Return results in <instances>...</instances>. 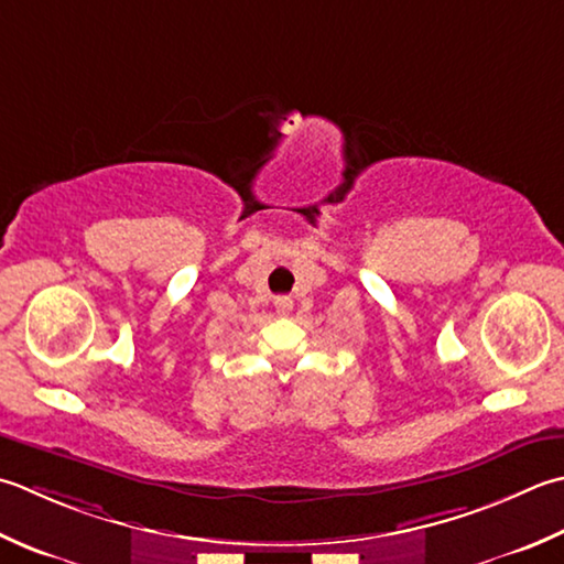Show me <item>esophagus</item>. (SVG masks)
<instances>
[{"label": "esophagus", "mask_w": 564, "mask_h": 564, "mask_svg": "<svg viewBox=\"0 0 564 564\" xmlns=\"http://www.w3.org/2000/svg\"><path fill=\"white\" fill-rule=\"evenodd\" d=\"M293 311V301L289 295H281V297H275V313L279 315H289Z\"/></svg>", "instance_id": "1"}]
</instances>
